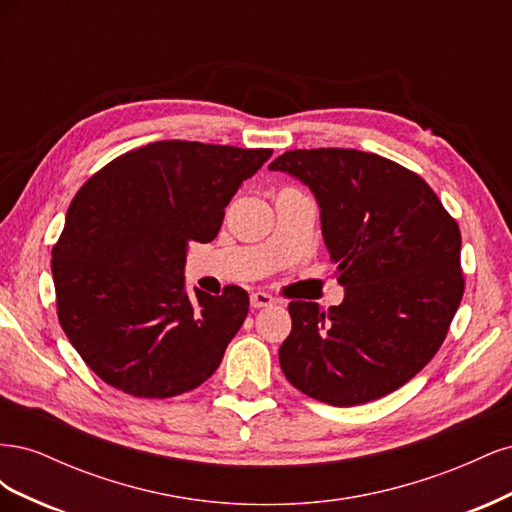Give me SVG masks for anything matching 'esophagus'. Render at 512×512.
I'll return each mask as SVG.
<instances>
[{"instance_id":"1","label":"esophagus","mask_w":512,"mask_h":512,"mask_svg":"<svg viewBox=\"0 0 512 512\" xmlns=\"http://www.w3.org/2000/svg\"><path fill=\"white\" fill-rule=\"evenodd\" d=\"M250 303H252L254 309H260V307H271L275 303V299L267 292H252Z\"/></svg>"}]
</instances>
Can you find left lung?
<instances>
[{
  "label": "left lung",
  "instance_id": "left-lung-1",
  "mask_svg": "<svg viewBox=\"0 0 512 512\" xmlns=\"http://www.w3.org/2000/svg\"><path fill=\"white\" fill-rule=\"evenodd\" d=\"M303 181L344 286L342 305L292 301L288 382L348 408L397 391L438 352L463 297L461 232L412 170L356 149H294L269 164Z\"/></svg>",
  "mask_w": 512,
  "mask_h": 512
}]
</instances>
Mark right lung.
<instances>
[{
	"mask_svg": "<svg viewBox=\"0 0 512 512\" xmlns=\"http://www.w3.org/2000/svg\"><path fill=\"white\" fill-rule=\"evenodd\" d=\"M273 149L158 141L108 162L72 198L53 247L57 316L98 378L134 397L192 391L250 307L239 286L185 292L188 243L218 237L239 185Z\"/></svg>",
	"mask_w": 512,
	"mask_h": 512,
	"instance_id": "1",
	"label": "right lung"
}]
</instances>
